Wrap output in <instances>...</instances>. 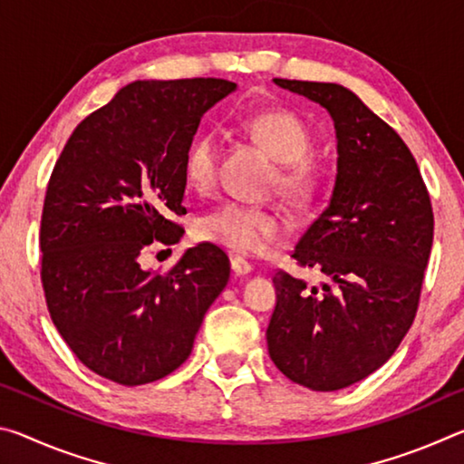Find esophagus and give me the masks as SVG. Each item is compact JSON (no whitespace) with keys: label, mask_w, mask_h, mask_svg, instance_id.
<instances>
[{"label":"esophagus","mask_w":464,"mask_h":464,"mask_svg":"<svg viewBox=\"0 0 464 464\" xmlns=\"http://www.w3.org/2000/svg\"><path fill=\"white\" fill-rule=\"evenodd\" d=\"M231 270L237 274V276H243V274H249L251 270H254V266H251V262H247L246 257L233 256L231 257Z\"/></svg>","instance_id":"1"}]
</instances>
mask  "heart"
I'll list each match as a JSON object with an SVG mask.
<instances>
[{
	"instance_id": "1",
	"label": "heart",
	"mask_w": 464,
	"mask_h": 464,
	"mask_svg": "<svg viewBox=\"0 0 464 464\" xmlns=\"http://www.w3.org/2000/svg\"><path fill=\"white\" fill-rule=\"evenodd\" d=\"M243 127L282 163L278 186L293 198H309L319 186V168L307 160L311 132L296 114L288 110H264L243 121ZM218 139L215 132H202L186 149L184 178L198 192L208 190L217 178ZM285 233V221L274 208L246 202H223L194 223V235L239 254H260Z\"/></svg>"
}]
</instances>
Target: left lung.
<instances>
[{"label": "left lung", "instance_id": "1", "mask_svg": "<svg viewBox=\"0 0 464 464\" xmlns=\"http://www.w3.org/2000/svg\"><path fill=\"white\" fill-rule=\"evenodd\" d=\"M324 106L337 139L332 198L293 257L324 285L278 270L266 329L278 371L311 391H337L381 368L410 332L434 239V215L403 139L337 83L274 80Z\"/></svg>", "mask_w": 464, "mask_h": 464}]
</instances>
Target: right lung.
Wrapping results in <instances>:
<instances>
[{
    "mask_svg": "<svg viewBox=\"0 0 464 464\" xmlns=\"http://www.w3.org/2000/svg\"><path fill=\"white\" fill-rule=\"evenodd\" d=\"M215 77L132 82L63 147L41 218V278L63 340L92 372L124 387L160 381L190 356L204 313L229 280L213 243L169 272L140 251L184 235V155L200 119L235 92Z\"/></svg>",
    "mask_w": 464,
    "mask_h": 464,
    "instance_id": "add662e5",
    "label": "right lung"
}]
</instances>
